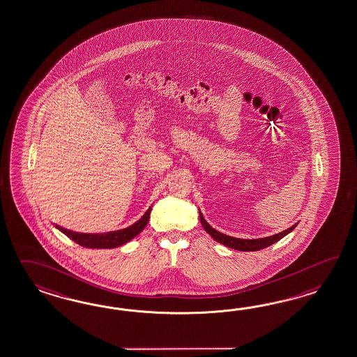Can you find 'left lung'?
Returning <instances> with one entry per match:
<instances>
[{
    "label": "left lung",
    "mask_w": 357,
    "mask_h": 357,
    "mask_svg": "<svg viewBox=\"0 0 357 357\" xmlns=\"http://www.w3.org/2000/svg\"><path fill=\"white\" fill-rule=\"evenodd\" d=\"M201 222L203 228L206 229V231L210 234L211 237L216 239L220 243L238 250V251H257V250H261L264 247L275 243V241L281 237L280 234H275L273 237L261 238V239H237V238H230L221 234V233H218L215 229L211 228L210 225L203 219L201 220Z\"/></svg>",
    "instance_id": "left-lung-1"
}]
</instances>
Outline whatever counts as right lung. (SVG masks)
<instances>
[{
  "mask_svg": "<svg viewBox=\"0 0 357 357\" xmlns=\"http://www.w3.org/2000/svg\"><path fill=\"white\" fill-rule=\"evenodd\" d=\"M150 218V211H147L145 216L132 225L130 228L120 230V231H114V233H107V234H82V233H73L71 230H66L63 228H59L63 231L66 236L73 239L77 245L88 248H114V247L121 246L127 243L132 238L136 237L139 234L144 228L146 227L147 221Z\"/></svg>",
  "mask_w": 357,
  "mask_h": 357,
  "instance_id": "add662e5",
  "label": "right lung"
}]
</instances>
